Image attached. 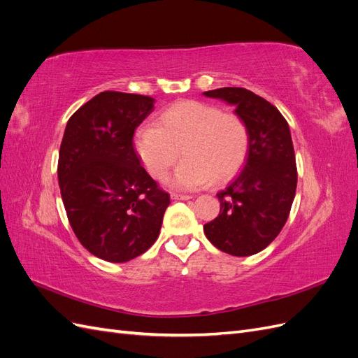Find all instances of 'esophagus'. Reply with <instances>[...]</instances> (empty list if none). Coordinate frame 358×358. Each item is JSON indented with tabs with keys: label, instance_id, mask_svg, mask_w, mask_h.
Wrapping results in <instances>:
<instances>
[{
	"label": "esophagus",
	"instance_id": "34e87169",
	"mask_svg": "<svg viewBox=\"0 0 358 358\" xmlns=\"http://www.w3.org/2000/svg\"><path fill=\"white\" fill-rule=\"evenodd\" d=\"M171 199L173 200H189V199H192L191 196H187V194H175L173 192L171 194Z\"/></svg>",
	"mask_w": 358,
	"mask_h": 358
}]
</instances>
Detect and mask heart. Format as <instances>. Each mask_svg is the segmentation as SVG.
<instances>
[{"instance_id": "obj_1", "label": "heart", "mask_w": 358, "mask_h": 358, "mask_svg": "<svg viewBox=\"0 0 358 358\" xmlns=\"http://www.w3.org/2000/svg\"><path fill=\"white\" fill-rule=\"evenodd\" d=\"M134 146L157 180H166L180 150L185 161L170 183L176 189L194 191L237 175L249 152V129L239 115L221 112L210 103L183 100L161 112L155 127L140 128Z\"/></svg>"}]
</instances>
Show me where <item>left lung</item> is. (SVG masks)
I'll list each match as a JSON object with an SVG mask.
<instances>
[{
  "label": "left lung",
  "instance_id": "obj_1",
  "mask_svg": "<svg viewBox=\"0 0 358 358\" xmlns=\"http://www.w3.org/2000/svg\"><path fill=\"white\" fill-rule=\"evenodd\" d=\"M203 95L233 106L249 129L245 166L216 194L220 215L203 230L222 252L254 255L276 239L296 196L297 167L289 127L273 104L245 88H220Z\"/></svg>",
  "mask_w": 358,
  "mask_h": 358
}]
</instances>
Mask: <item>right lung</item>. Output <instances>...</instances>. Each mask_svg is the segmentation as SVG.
<instances>
[{
  "mask_svg": "<svg viewBox=\"0 0 358 358\" xmlns=\"http://www.w3.org/2000/svg\"><path fill=\"white\" fill-rule=\"evenodd\" d=\"M152 96L104 91L69 119L58 182L71 229L88 251L125 263L155 243L170 196L140 166L136 128L154 110Z\"/></svg>",
  "mask_w": 358,
  "mask_h": 358,
  "instance_id": "right-lung-1",
  "label": "right lung"
}]
</instances>
